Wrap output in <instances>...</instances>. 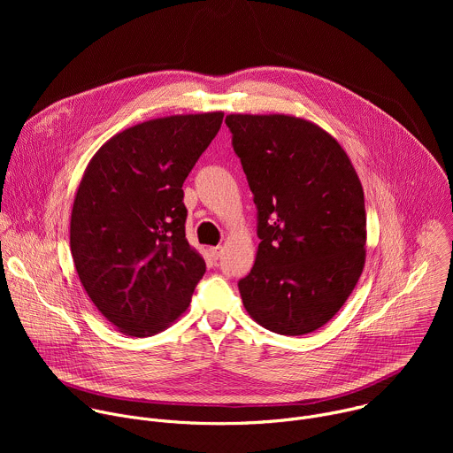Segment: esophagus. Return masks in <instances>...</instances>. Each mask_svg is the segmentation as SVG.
<instances>
[{"label":"esophagus","mask_w":453,"mask_h":453,"mask_svg":"<svg viewBox=\"0 0 453 453\" xmlns=\"http://www.w3.org/2000/svg\"><path fill=\"white\" fill-rule=\"evenodd\" d=\"M222 252H224V249H222L220 245H217V247H210V254L215 257V260H219V257L222 256Z\"/></svg>","instance_id":"34e87169"}]
</instances>
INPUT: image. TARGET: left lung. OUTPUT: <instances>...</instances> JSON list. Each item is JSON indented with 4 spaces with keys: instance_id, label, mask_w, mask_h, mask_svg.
<instances>
[{
    "instance_id": "left-lung-1",
    "label": "left lung",
    "mask_w": 453,
    "mask_h": 453,
    "mask_svg": "<svg viewBox=\"0 0 453 453\" xmlns=\"http://www.w3.org/2000/svg\"><path fill=\"white\" fill-rule=\"evenodd\" d=\"M257 208L256 262L238 281L247 313L280 335L325 326L365 264L360 179L339 142L292 114H227Z\"/></svg>"
}]
</instances>
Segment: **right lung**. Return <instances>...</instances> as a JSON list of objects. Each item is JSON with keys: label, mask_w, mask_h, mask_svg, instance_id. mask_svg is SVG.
Instances as JSON below:
<instances>
[{"label": "right lung", "mask_w": 453, "mask_h": 453, "mask_svg": "<svg viewBox=\"0 0 453 453\" xmlns=\"http://www.w3.org/2000/svg\"><path fill=\"white\" fill-rule=\"evenodd\" d=\"M224 112L173 114L125 128L88 163L72 210L70 247L98 311L131 337H150L189 306L206 273L186 240L182 182Z\"/></svg>", "instance_id": "add662e5"}]
</instances>
